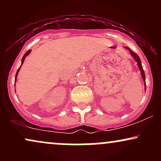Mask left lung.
Wrapping results in <instances>:
<instances>
[{
    "mask_svg": "<svg viewBox=\"0 0 161 161\" xmlns=\"http://www.w3.org/2000/svg\"><path fill=\"white\" fill-rule=\"evenodd\" d=\"M125 48H126L127 50H129V52H130V53H131V55H132V57H134V59H135V60H136V61L137 62V64H138V68H139L140 71H141L142 79H143L144 82H145V89H146V84H145V73H144V69H143V68H142V65L141 60H140L139 57H138V55L136 54V53L133 52V51H132V50H130V49L129 48V47H125Z\"/></svg>",
    "mask_w": 161,
    "mask_h": 161,
    "instance_id": "1",
    "label": "left lung"
}]
</instances>
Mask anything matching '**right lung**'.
I'll list each match as a JSON object with an SVG mask.
<instances>
[{"mask_svg": "<svg viewBox=\"0 0 161 161\" xmlns=\"http://www.w3.org/2000/svg\"><path fill=\"white\" fill-rule=\"evenodd\" d=\"M30 52H31V50H29V51H28L26 53H25V54H24V56L23 57V59H22V64H21V65H23V62H24V60H25V57H26L29 54V53H30ZM20 68H21V66H19V69H18V70H17V72H16V77H15V82H16V77H17V75H18V73H19V69H20Z\"/></svg>", "mask_w": 161, "mask_h": 161, "instance_id": "1", "label": "right lung"}]
</instances>
